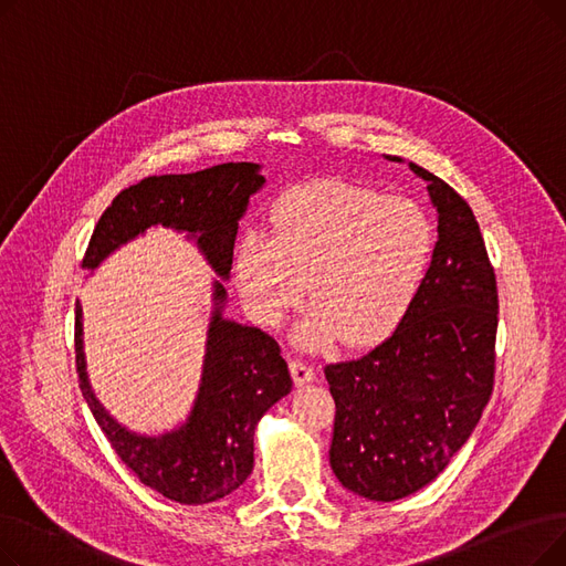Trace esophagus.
I'll return each instance as SVG.
<instances>
[{"mask_svg": "<svg viewBox=\"0 0 566 566\" xmlns=\"http://www.w3.org/2000/svg\"><path fill=\"white\" fill-rule=\"evenodd\" d=\"M289 369H291L293 382L298 385V388H301V385H307V382L314 380V369H312L310 365L301 363V360H291V363H289Z\"/></svg>", "mask_w": 566, "mask_h": 566, "instance_id": "34e87169", "label": "esophagus"}]
</instances>
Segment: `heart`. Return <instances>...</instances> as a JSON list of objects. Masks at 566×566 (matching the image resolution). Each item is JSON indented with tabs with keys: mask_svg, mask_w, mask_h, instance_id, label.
<instances>
[{
	"mask_svg": "<svg viewBox=\"0 0 566 566\" xmlns=\"http://www.w3.org/2000/svg\"><path fill=\"white\" fill-rule=\"evenodd\" d=\"M271 235L245 231L233 277L250 316L277 325L303 298L312 312L295 325L303 348L374 346L390 337L418 295L433 252V227L403 197L316 178L282 192L268 213Z\"/></svg>",
	"mask_w": 566,
	"mask_h": 566,
	"instance_id": "obj_1",
	"label": "heart"
}]
</instances>
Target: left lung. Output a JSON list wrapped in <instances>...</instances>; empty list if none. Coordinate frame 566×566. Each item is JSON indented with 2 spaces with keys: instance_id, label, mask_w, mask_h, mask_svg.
<instances>
[{
  "instance_id": "obj_1",
  "label": "left lung",
  "mask_w": 566,
  "mask_h": 566,
  "mask_svg": "<svg viewBox=\"0 0 566 566\" xmlns=\"http://www.w3.org/2000/svg\"><path fill=\"white\" fill-rule=\"evenodd\" d=\"M408 167L429 184L438 218L424 282L388 339L325 367L337 406L333 472L374 502L401 500L448 468L482 418L495 371L497 289L480 224L442 178Z\"/></svg>"
}]
</instances>
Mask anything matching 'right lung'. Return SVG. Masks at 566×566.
<instances>
[{
  "mask_svg": "<svg viewBox=\"0 0 566 566\" xmlns=\"http://www.w3.org/2000/svg\"><path fill=\"white\" fill-rule=\"evenodd\" d=\"M265 184L261 165L224 163L195 174L148 176L118 195L98 220L82 268H96L118 248L165 227L186 233L220 280H229L233 243L250 197ZM213 280L211 318L199 390L186 422L148 436L116 422L86 374L82 305H75L80 390L118 454L148 489L181 504L216 502L241 486L254 468V429L282 397L291 376L280 346L254 325L224 318L227 289Z\"/></svg>",
  "mask_w": 566,
  "mask_h": 566,
  "instance_id": "add662e5",
  "label": "right lung"
}]
</instances>
